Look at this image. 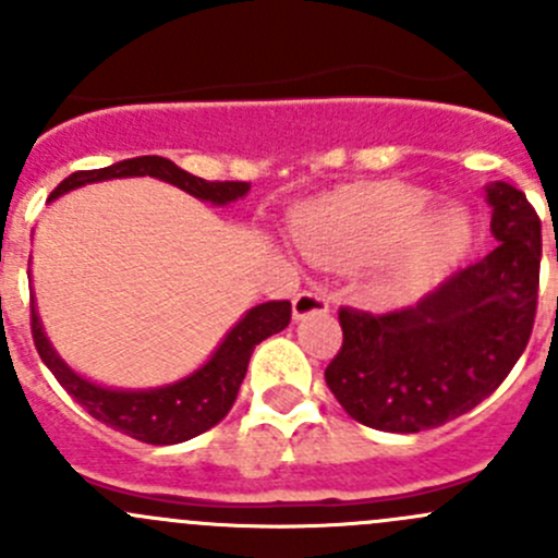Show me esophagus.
<instances>
[{"mask_svg": "<svg viewBox=\"0 0 558 558\" xmlns=\"http://www.w3.org/2000/svg\"><path fill=\"white\" fill-rule=\"evenodd\" d=\"M329 311V300H326L320 291H300V294L294 296V318L302 320L305 315H313V313H326Z\"/></svg>", "mask_w": 558, "mask_h": 558, "instance_id": "1", "label": "esophagus"}]
</instances>
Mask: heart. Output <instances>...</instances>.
Wrapping results in <instances>:
<instances>
[{"instance_id":"heart-1","label":"heart","mask_w":558,"mask_h":558,"mask_svg":"<svg viewBox=\"0 0 558 558\" xmlns=\"http://www.w3.org/2000/svg\"><path fill=\"white\" fill-rule=\"evenodd\" d=\"M429 205L432 196L408 183L348 185L302 207L294 238L313 264L329 269L380 258L375 294L399 300L470 243V218L459 207L426 213Z\"/></svg>"}]
</instances>
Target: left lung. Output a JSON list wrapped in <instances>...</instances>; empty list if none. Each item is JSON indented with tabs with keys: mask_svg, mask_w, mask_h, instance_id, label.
Wrapping results in <instances>:
<instances>
[{
	"mask_svg": "<svg viewBox=\"0 0 558 558\" xmlns=\"http://www.w3.org/2000/svg\"><path fill=\"white\" fill-rule=\"evenodd\" d=\"M486 199L497 238L486 258L415 307H340L342 345L324 375L359 424L399 435L435 429L492 397L521 359L537 313L543 227L510 183L488 185Z\"/></svg>",
	"mask_w": 558,
	"mask_h": 558,
	"instance_id": "1",
	"label": "left lung"
}]
</instances>
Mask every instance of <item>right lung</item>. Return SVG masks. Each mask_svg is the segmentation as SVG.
<instances>
[{
    "label": "right lung",
    "instance_id": "add662e5",
    "mask_svg": "<svg viewBox=\"0 0 558 558\" xmlns=\"http://www.w3.org/2000/svg\"><path fill=\"white\" fill-rule=\"evenodd\" d=\"M143 174L178 185V189L189 191L196 199L213 202V205H229V202L240 199V196L251 191V183H243V180H202L196 174L180 170L170 159H161V156H137V159L118 161V165L102 167V170L72 172L70 178H64L56 185L48 202L77 189V185L112 178H143ZM289 320L291 302L286 300L264 302V305L251 307L240 318V324L223 337V342L213 353L210 362L202 364L196 373L178 380V384L148 388V391H116V388L97 386L92 380L81 378L77 373H72L61 362L59 353L53 351L48 337H45L35 307H32V337H35L39 359L48 364V369L56 375L61 388L77 404L86 408L92 418L102 421V424L140 442L174 446V442H185L207 432L232 410L240 384H243L247 373L253 348L262 340H267L269 335L283 331Z\"/></svg>",
    "mask_w": 558,
    "mask_h": 558
}]
</instances>
